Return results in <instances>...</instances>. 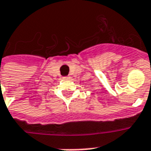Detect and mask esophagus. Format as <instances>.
Segmentation results:
<instances>
[{
  "label": "esophagus",
  "instance_id": "obj_1",
  "mask_svg": "<svg viewBox=\"0 0 151 151\" xmlns=\"http://www.w3.org/2000/svg\"><path fill=\"white\" fill-rule=\"evenodd\" d=\"M63 79L64 80H68V79H70V78L69 77H63Z\"/></svg>",
  "mask_w": 151,
  "mask_h": 151
}]
</instances>
